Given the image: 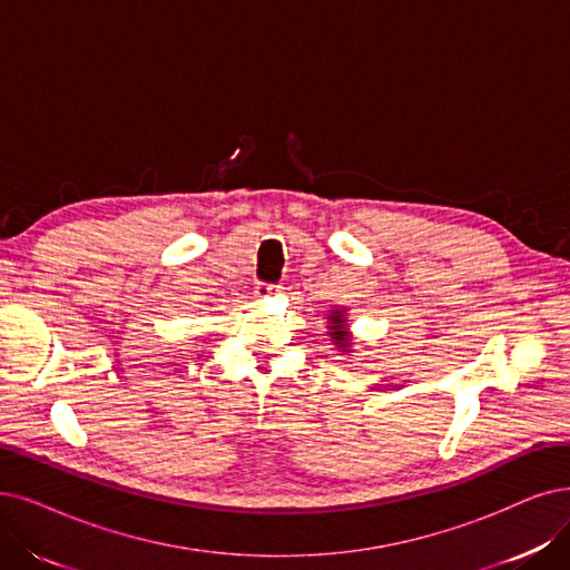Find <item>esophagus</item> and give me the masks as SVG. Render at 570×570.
<instances>
[{
  "label": "esophagus",
  "mask_w": 570,
  "mask_h": 570,
  "mask_svg": "<svg viewBox=\"0 0 570 570\" xmlns=\"http://www.w3.org/2000/svg\"><path fill=\"white\" fill-rule=\"evenodd\" d=\"M281 287L278 285H271V283H259L257 287H255V297L257 299H268L271 294H276Z\"/></svg>",
  "instance_id": "34e87169"
}]
</instances>
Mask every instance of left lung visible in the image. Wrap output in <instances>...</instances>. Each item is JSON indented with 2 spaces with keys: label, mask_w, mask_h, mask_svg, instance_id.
Returning <instances> with one entry per match:
<instances>
[{
  "label": "left lung",
  "mask_w": 570,
  "mask_h": 570,
  "mask_svg": "<svg viewBox=\"0 0 570 570\" xmlns=\"http://www.w3.org/2000/svg\"><path fill=\"white\" fill-rule=\"evenodd\" d=\"M327 334L332 336V341L336 344V348L341 353H351V332H348V321H346V311L344 308H332L327 315Z\"/></svg>",
  "instance_id": "8db88e82"
}]
</instances>
